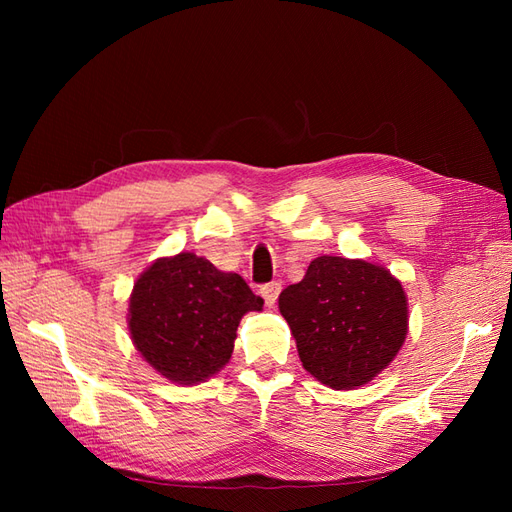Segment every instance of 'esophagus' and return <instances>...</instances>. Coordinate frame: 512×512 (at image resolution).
I'll return each mask as SVG.
<instances>
[{"instance_id": "1", "label": "esophagus", "mask_w": 512, "mask_h": 512, "mask_svg": "<svg viewBox=\"0 0 512 512\" xmlns=\"http://www.w3.org/2000/svg\"><path fill=\"white\" fill-rule=\"evenodd\" d=\"M280 292H282V284L280 282H271V284H265V286L260 288V294H262V299H265L267 307H273L277 303V297H280Z\"/></svg>"}]
</instances>
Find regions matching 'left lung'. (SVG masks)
Instances as JSON below:
<instances>
[{
    "label": "left lung",
    "instance_id": "left-lung-1",
    "mask_svg": "<svg viewBox=\"0 0 512 512\" xmlns=\"http://www.w3.org/2000/svg\"><path fill=\"white\" fill-rule=\"evenodd\" d=\"M277 303L303 367L335 391L374 380L408 335L406 290L376 262L318 256Z\"/></svg>",
    "mask_w": 512,
    "mask_h": 512
}]
</instances>
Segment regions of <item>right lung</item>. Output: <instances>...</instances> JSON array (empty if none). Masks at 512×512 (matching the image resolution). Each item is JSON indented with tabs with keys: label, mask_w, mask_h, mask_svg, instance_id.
Returning a JSON list of instances; mask_svg holds the SVG:
<instances>
[{
	"label": "right lung",
	"mask_w": 512,
	"mask_h": 512,
	"mask_svg": "<svg viewBox=\"0 0 512 512\" xmlns=\"http://www.w3.org/2000/svg\"><path fill=\"white\" fill-rule=\"evenodd\" d=\"M262 305L241 275L179 252L153 260L136 277L128 329L134 348L162 378L194 386L230 361L241 318Z\"/></svg>",
	"instance_id": "add662e5"
}]
</instances>
